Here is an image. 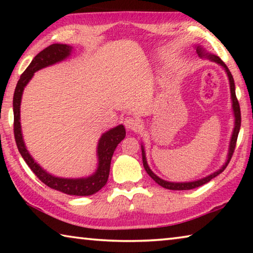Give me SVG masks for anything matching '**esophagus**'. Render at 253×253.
Segmentation results:
<instances>
[{
  "label": "esophagus",
  "mask_w": 253,
  "mask_h": 253,
  "mask_svg": "<svg viewBox=\"0 0 253 253\" xmlns=\"http://www.w3.org/2000/svg\"><path fill=\"white\" fill-rule=\"evenodd\" d=\"M124 125H125L127 130H137L140 126L139 119L134 116H128L124 121Z\"/></svg>",
  "instance_id": "obj_1"
}]
</instances>
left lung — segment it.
I'll return each instance as SVG.
<instances>
[{
	"mask_svg": "<svg viewBox=\"0 0 253 253\" xmlns=\"http://www.w3.org/2000/svg\"><path fill=\"white\" fill-rule=\"evenodd\" d=\"M195 48H196V53H198V55H199L200 58L208 59V60H210V61L217 63V65L223 68V70L225 71L226 76H228L229 84H230V92H231V102H232V110H233V116H234V127H233V130H232V135H231V138H230L228 156H226V161H225L224 164L221 166V169L215 170V172L211 173V174L208 175V176H205V177H202V178H200V179H196V181H191V182H169V181H165V179L161 178L160 176H157V175L154 173L153 170L151 169V168H149V166H148V163H147V160H146V153H145L144 145L143 144L140 145V147H142L143 165H144L145 170H146L147 174L154 179V181H155L158 184V185H161L162 187H164V188H168V190H174V191L192 190V188L199 187L201 185H203V184H207L208 182L211 181L212 178H214L215 176H217V175L223 172L226 166H228L229 162L231 160V157H232V155H233V152H234V148H235V144H237L238 135H239V131H240V126H241V113H240L239 101L237 99V96H235V84H234L233 77H232V75H231L229 68L226 67L225 63L222 61V60L219 57H217V55L208 52V51L205 50L202 45L196 44Z\"/></svg>",
	"mask_w": 253,
	"mask_h": 253,
	"instance_id": "8db88e82",
	"label": "left lung"
}]
</instances>
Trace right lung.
Listing matches in <instances>:
<instances>
[{"label":"right lung","mask_w":253,"mask_h":253,"mask_svg":"<svg viewBox=\"0 0 253 253\" xmlns=\"http://www.w3.org/2000/svg\"><path fill=\"white\" fill-rule=\"evenodd\" d=\"M72 46L62 43H54L49 45L48 48L42 50L38 53L34 59L30 63L25 71L21 75L15 87L14 96H13V113H14V137L16 146L23 160L27 163L28 166L31 169L32 172L37 175V177L43 182L45 185L57 190L68 195H77V196H88L97 193L100 188L106 185L108 181L111 157L118 144L125 138L126 130L123 125H118L111 128L101 135L98 140L97 145V158L98 165L97 169L91 175L85 177H77V178H66L59 177L50 174L43 169L38 163L33 160L30 155L29 151L25 146L22 128H21V99H22L23 90L29 81L32 79L34 72L39 71L43 68L55 65L66 60L70 57L72 52Z\"/></svg>","instance_id":"add662e5"}]
</instances>
